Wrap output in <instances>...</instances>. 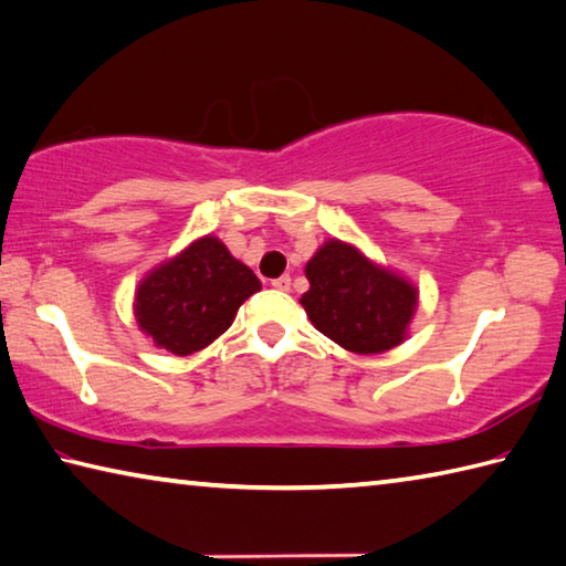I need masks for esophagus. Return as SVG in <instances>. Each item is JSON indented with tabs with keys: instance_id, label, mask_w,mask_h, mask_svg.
Listing matches in <instances>:
<instances>
[{
	"instance_id": "1",
	"label": "esophagus",
	"mask_w": 566,
	"mask_h": 566,
	"mask_svg": "<svg viewBox=\"0 0 566 566\" xmlns=\"http://www.w3.org/2000/svg\"><path fill=\"white\" fill-rule=\"evenodd\" d=\"M272 286H274V290H280V292H290V286H292V276H290V274L276 276V280H272Z\"/></svg>"
}]
</instances>
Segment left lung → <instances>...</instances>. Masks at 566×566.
Instances as JSON below:
<instances>
[{
    "mask_svg": "<svg viewBox=\"0 0 566 566\" xmlns=\"http://www.w3.org/2000/svg\"><path fill=\"white\" fill-rule=\"evenodd\" d=\"M302 306L312 324L346 352L384 354L406 338L418 290L342 240H328L306 262Z\"/></svg>",
    "mask_w": 566,
    "mask_h": 566,
    "instance_id": "1",
    "label": "left lung"
}]
</instances>
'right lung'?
I'll list each match as a JSON object with an SVG mask.
<instances>
[{
    "mask_svg": "<svg viewBox=\"0 0 566 566\" xmlns=\"http://www.w3.org/2000/svg\"><path fill=\"white\" fill-rule=\"evenodd\" d=\"M260 286L250 266L208 234L148 272L133 310L153 344L190 356L228 332L242 302Z\"/></svg>",
    "mask_w": 566,
    "mask_h": 566,
    "instance_id": "right-lung-1",
    "label": "right lung"
}]
</instances>
